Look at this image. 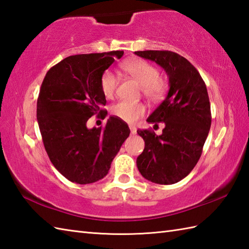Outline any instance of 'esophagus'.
I'll return each instance as SVG.
<instances>
[{"label":"esophagus","instance_id":"esophagus-1","mask_svg":"<svg viewBox=\"0 0 249 249\" xmlns=\"http://www.w3.org/2000/svg\"><path fill=\"white\" fill-rule=\"evenodd\" d=\"M129 129H130V133L135 135L137 133V128L135 127V126H129Z\"/></svg>","mask_w":249,"mask_h":249}]
</instances>
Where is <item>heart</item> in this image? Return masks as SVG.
I'll return each mask as SVG.
<instances>
[{
    "instance_id": "1",
    "label": "heart",
    "mask_w": 249,
    "mask_h": 249,
    "mask_svg": "<svg viewBox=\"0 0 249 249\" xmlns=\"http://www.w3.org/2000/svg\"><path fill=\"white\" fill-rule=\"evenodd\" d=\"M122 70L141 84L142 92L151 102L160 100L166 92V83L160 78V71L151 63L143 60L127 61L122 64ZM119 84V79L111 71H106L100 77V89L106 98H112ZM111 112L126 123H135L145 113V106L141 103L120 102L112 106Z\"/></svg>"
}]
</instances>
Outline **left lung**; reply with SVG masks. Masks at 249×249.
<instances>
[{
    "instance_id": "8db88e82",
    "label": "left lung",
    "mask_w": 249,
    "mask_h": 249,
    "mask_svg": "<svg viewBox=\"0 0 249 249\" xmlns=\"http://www.w3.org/2000/svg\"><path fill=\"white\" fill-rule=\"evenodd\" d=\"M135 54L155 62L169 77L165 100L146 120L155 125L165 123V128L160 136L137 130L145 144L137 167L153 183H178L197 165L208 138L212 122L208 89L194 65L176 52L145 50Z\"/></svg>"
}]
</instances>
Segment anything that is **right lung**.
<instances>
[{"instance_id": "add662e5", "label": "right lung", "mask_w": 249, "mask_h": 249, "mask_svg": "<svg viewBox=\"0 0 249 249\" xmlns=\"http://www.w3.org/2000/svg\"><path fill=\"white\" fill-rule=\"evenodd\" d=\"M124 51L66 57L46 73L37 99V122L47 154L63 177L91 184L108 174L113 158L130 134L128 125L110 116L104 128H88V120L105 119L100 77Z\"/></svg>"}]
</instances>
